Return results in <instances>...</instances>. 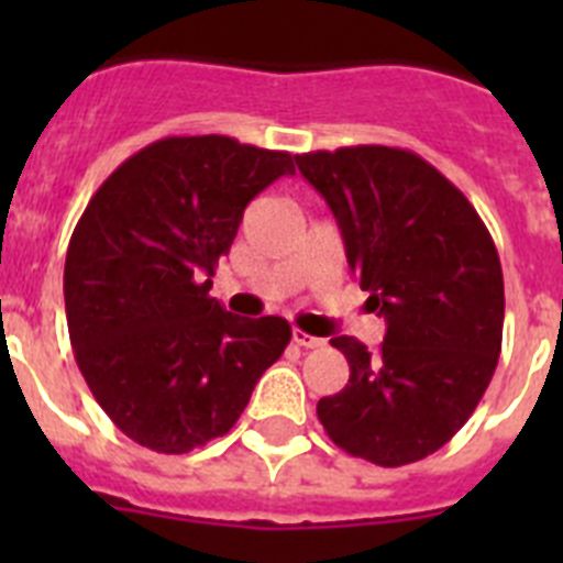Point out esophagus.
Wrapping results in <instances>:
<instances>
[{
	"instance_id": "34e87169",
	"label": "esophagus",
	"mask_w": 563,
	"mask_h": 563,
	"mask_svg": "<svg viewBox=\"0 0 563 563\" xmlns=\"http://www.w3.org/2000/svg\"><path fill=\"white\" fill-rule=\"evenodd\" d=\"M292 343H296V346H305V350H316V346H321V338H312V335H307V332H301V330H292Z\"/></svg>"
}]
</instances>
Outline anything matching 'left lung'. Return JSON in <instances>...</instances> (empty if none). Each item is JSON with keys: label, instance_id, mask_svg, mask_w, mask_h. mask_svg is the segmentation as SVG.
<instances>
[{"label": "left lung", "instance_id": "1", "mask_svg": "<svg viewBox=\"0 0 563 563\" xmlns=\"http://www.w3.org/2000/svg\"><path fill=\"white\" fill-rule=\"evenodd\" d=\"M296 163L335 213L366 305L386 318L375 352L332 338L350 383L318 400V420L346 454L409 465L465 426L494 377L505 324L499 253L465 194L409 148L343 146Z\"/></svg>", "mask_w": 563, "mask_h": 563}]
</instances>
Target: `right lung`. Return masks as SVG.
Returning a JSON list of instances; mask_svg holds the SVG:
<instances>
[{"mask_svg":"<svg viewBox=\"0 0 563 563\" xmlns=\"http://www.w3.org/2000/svg\"><path fill=\"white\" fill-rule=\"evenodd\" d=\"M287 152L225 134H174L109 174L64 262L69 343L109 420L157 454L228 434L256 380L290 343L278 316L225 312L211 290L247 202Z\"/></svg>","mask_w":563,"mask_h":563,"instance_id":"right-lung-1","label":"right lung"}]
</instances>
